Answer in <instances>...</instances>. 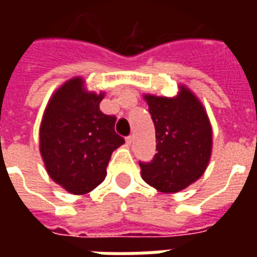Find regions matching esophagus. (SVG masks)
<instances>
[{
  "instance_id": "esophagus-1",
  "label": "esophagus",
  "mask_w": 257,
  "mask_h": 257,
  "mask_svg": "<svg viewBox=\"0 0 257 257\" xmlns=\"http://www.w3.org/2000/svg\"><path fill=\"white\" fill-rule=\"evenodd\" d=\"M132 142H134V135H129L128 138H126V143H128V145H132Z\"/></svg>"
}]
</instances>
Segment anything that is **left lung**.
<instances>
[{"mask_svg": "<svg viewBox=\"0 0 257 257\" xmlns=\"http://www.w3.org/2000/svg\"><path fill=\"white\" fill-rule=\"evenodd\" d=\"M156 126L157 154L140 162L142 179L158 191L175 194L197 182L212 154V126L194 92L180 85L173 97L143 95Z\"/></svg>", "mask_w": 257, "mask_h": 257, "instance_id": "left-lung-1", "label": "left lung"}]
</instances>
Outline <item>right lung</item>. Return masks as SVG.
<instances>
[{"label": "right lung", "mask_w": 257, "mask_h": 257, "mask_svg": "<svg viewBox=\"0 0 257 257\" xmlns=\"http://www.w3.org/2000/svg\"><path fill=\"white\" fill-rule=\"evenodd\" d=\"M104 92L86 89L82 77L60 85L48 101L40 125V153L49 178L74 195L104 180L112 151L125 143L115 134L117 118L100 111Z\"/></svg>", "instance_id": "1"}]
</instances>
